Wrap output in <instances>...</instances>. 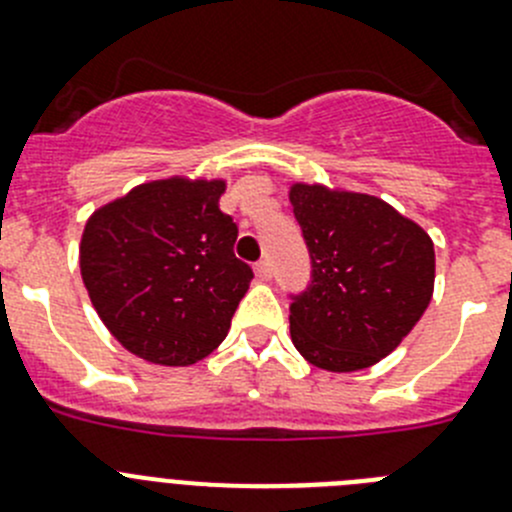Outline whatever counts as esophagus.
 I'll return each mask as SVG.
<instances>
[{
	"label": "esophagus",
	"instance_id": "esophagus-1",
	"mask_svg": "<svg viewBox=\"0 0 512 512\" xmlns=\"http://www.w3.org/2000/svg\"><path fill=\"white\" fill-rule=\"evenodd\" d=\"M256 276H259L261 281H269L271 279V261L264 259L256 264Z\"/></svg>",
	"mask_w": 512,
	"mask_h": 512
}]
</instances>
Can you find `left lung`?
I'll list each match as a JSON object with an SVG mask.
<instances>
[{"label":"left lung","mask_w":512,"mask_h":512,"mask_svg":"<svg viewBox=\"0 0 512 512\" xmlns=\"http://www.w3.org/2000/svg\"><path fill=\"white\" fill-rule=\"evenodd\" d=\"M309 284L289 294L294 348L332 373L386 358L414 330L434 292V243L414 220L360 192L294 185Z\"/></svg>","instance_id":"left-lung-1"}]
</instances>
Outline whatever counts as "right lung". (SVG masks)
Returning a JSON list of instances; mask_svg holds the SVG:
<instances>
[{"label":"right lung","instance_id":"obj_1","mask_svg":"<svg viewBox=\"0 0 512 512\" xmlns=\"http://www.w3.org/2000/svg\"><path fill=\"white\" fill-rule=\"evenodd\" d=\"M223 192L220 180L149 182L86 223L83 284L129 353L192 365L228 335L253 271L233 253L238 225L218 208Z\"/></svg>","mask_w":512,"mask_h":512}]
</instances>
